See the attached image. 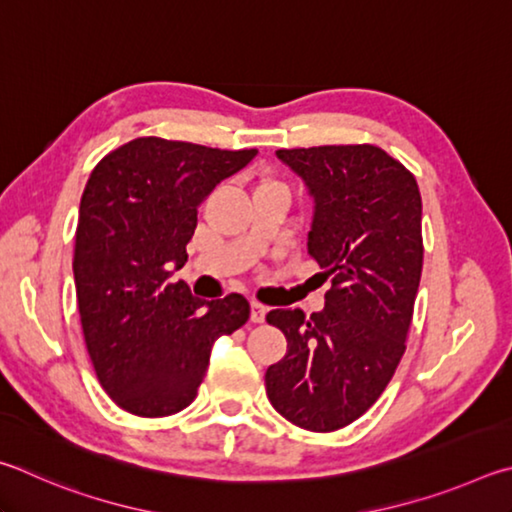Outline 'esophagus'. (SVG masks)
I'll list each match as a JSON object with an SVG mask.
<instances>
[{
	"label": "esophagus",
	"mask_w": 512,
	"mask_h": 512,
	"mask_svg": "<svg viewBox=\"0 0 512 512\" xmlns=\"http://www.w3.org/2000/svg\"><path fill=\"white\" fill-rule=\"evenodd\" d=\"M265 315H267V308L263 306V303L251 301V321H254V324H263Z\"/></svg>",
	"instance_id": "esophagus-1"
}]
</instances>
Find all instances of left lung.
I'll use <instances>...</instances> for the list:
<instances>
[{
  "instance_id": "1",
  "label": "left lung",
  "mask_w": 512,
  "mask_h": 512,
  "mask_svg": "<svg viewBox=\"0 0 512 512\" xmlns=\"http://www.w3.org/2000/svg\"><path fill=\"white\" fill-rule=\"evenodd\" d=\"M315 197L308 254L330 276L326 308L267 312L288 353L265 373L272 407L308 432L366 414L405 355L423 272L416 177L373 143L276 150Z\"/></svg>"
}]
</instances>
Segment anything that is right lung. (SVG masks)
<instances>
[{
	"label": "right lung",
	"instance_id": "right-lung-1",
	"mask_svg": "<svg viewBox=\"0 0 512 512\" xmlns=\"http://www.w3.org/2000/svg\"><path fill=\"white\" fill-rule=\"evenodd\" d=\"M256 152L139 137L87 179L74 245L80 326L98 382L134 416L191 405L215 339L247 324L242 294L200 301L170 272L188 261L197 204Z\"/></svg>",
	"mask_w": 512,
	"mask_h": 512
}]
</instances>
